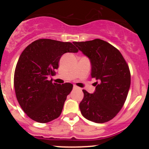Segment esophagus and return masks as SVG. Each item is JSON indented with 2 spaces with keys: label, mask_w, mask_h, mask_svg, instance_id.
<instances>
[{
  "label": "esophagus",
  "mask_w": 149,
  "mask_h": 149,
  "mask_svg": "<svg viewBox=\"0 0 149 149\" xmlns=\"http://www.w3.org/2000/svg\"><path fill=\"white\" fill-rule=\"evenodd\" d=\"M73 89L76 90V89H79V88H78V87H77L76 85H73Z\"/></svg>",
  "instance_id": "obj_1"
}]
</instances>
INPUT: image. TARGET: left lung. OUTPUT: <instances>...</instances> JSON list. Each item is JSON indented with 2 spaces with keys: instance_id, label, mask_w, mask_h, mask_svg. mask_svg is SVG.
Listing matches in <instances>:
<instances>
[{
  "instance_id": "obj_1",
  "label": "left lung",
  "mask_w": 149,
  "mask_h": 149,
  "mask_svg": "<svg viewBox=\"0 0 149 149\" xmlns=\"http://www.w3.org/2000/svg\"><path fill=\"white\" fill-rule=\"evenodd\" d=\"M73 44L90 58L92 78L98 80L93 94L83 90L80 112L92 122H108L118 113L127 99L131 81L129 66L118 49L103 40Z\"/></svg>"
}]
</instances>
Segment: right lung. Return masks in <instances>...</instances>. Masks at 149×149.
I'll return each mask as SVG.
<instances>
[{"instance_id": "add662e5", "label": "right lung", "mask_w": 149, "mask_h": 149, "mask_svg": "<svg viewBox=\"0 0 149 149\" xmlns=\"http://www.w3.org/2000/svg\"><path fill=\"white\" fill-rule=\"evenodd\" d=\"M70 42L42 38L35 40L22 52L15 68L14 87L20 107L31 119L46 123L61 115L71 83H52L60 58L66 52H78Z\"/></svg>"}]
</instances>
